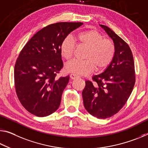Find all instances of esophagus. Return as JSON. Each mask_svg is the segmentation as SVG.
<instances>
[{
  "label": "esophagus",
  "mask_w": 148,
  "mask_h": 148,
  "mask_svg": "<svg viewBox=\"0 0 148 148\" xmlns=\"http://www.w3.org/2000/svg\"><path fill=\"white\" fill-rule=\"evenodd\" d=\"M70 78H71L72 79H75L76 78H77V77H78L77 75L74 74H70Z\"/></svg>",
  "instance_id": "34e87169"
}]
</instances>
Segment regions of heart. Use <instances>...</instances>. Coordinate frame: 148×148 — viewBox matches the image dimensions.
Listing matches in <instances>:
<instances>
[{
  "label": "heart",
  "instance_id": "1",
  "mask_svg": "<svg viewBox=\"0 0 148 148\" xmlns=\"http://www.w3.org/2000/svg\"><path fill=\"white\" fill-rule=\"evenodd\" d=\"M79 45L88 47L84 58L85 60L74 59L65 66L67 72L78 75H87L95 69H102L107 67L113 59L115 49L112 42L104 39L102 34L95 29H88L77 35ZM76 43L70 36L64 39L60 45V54L66 60L74 55Z\"/></svg>",
  "mask_w": 148,
  "mask_h": 148
}]
</instances>
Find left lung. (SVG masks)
Returning a JSON list of instances; mask_svg holds the SVG:
<instances>
[{
  "label": "left lung",
  "instance_id": "left-lung-1",
  "mask_svg": "<svg viewBox=\"0 0 148 148\" xmlns=\"http://www.w3.org/2000/svg\"><path fill=\"white\" fill-rule=\"evenodd\" d=\"M114 43L113 59L103 72L86 81L82 91L86 111L97 119L109 118L125 105L134 86L133 55L128 45L106 25H99Z\"/></svg>",
  "mask_w": 148,
  "mask_h": 148
}]
</instances>
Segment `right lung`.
<instances>
[{"mask_svg":"<svg viewBox=\"0 0 148 148\" xmlns=\"http://www.w3.org/2000/svg\"><path fill=\"white\" fill-rule=\"evenodd\" d=\"M81 22H58L39 30L21 51L14 67L16 91L30 113L47 116L58 109L70 76L57 78L62 69L60 45Z\"/></svg>","mask_w":148,"mask_h":148,"instance_id":"add662e5","label":"right lung"}]
</instances>
